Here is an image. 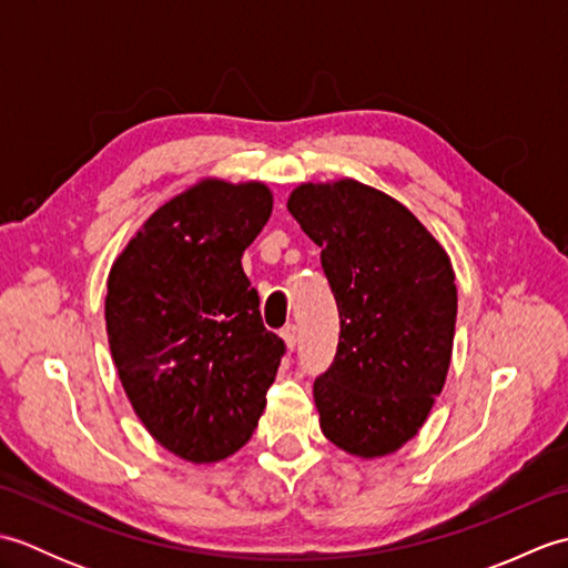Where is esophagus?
Instances as JSON below:
<instances>
[{
    "mask_svg": "<svg viewBox=\"0 0 568 568\" xmlns=\"http://www.w3.org/2000/svg\"><path fill=\"white\" fill-rule=\"evenodd\" d=\"M281 336H283V342H285V346H287V352H293V348L297 346V329H295V324H287V327L281 332Z\"/></svg>",
    "mask_w": 568,
    "mask_h": 568,
    "instance_id": "obj_1",
    "label": "esophagus"
}]
</instances>
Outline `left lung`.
<instances>
[{
  "instance_id": "8db88e82",
  "label": "left lung",
  "mask_w": 568,
  "mask_h": 568,
  "mask_svg": "<svg viewBox=\"0 0 568 568\" xmlns=\"http://www.w3.org/2000/svg\"><path fill=\"white\" fill-rule=\"evenodd\" d=\"M287 210L322 248L339 310L334 364L315 381L320 427L346 454L388 456L425 425L449 373L452 261L405 204L352 178L297 185Z\"/></svg>"
}]
</instances>
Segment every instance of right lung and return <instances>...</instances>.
I'll return each mask as SVG.
<instances>
[{"label":"right lung","instance_id":"1","mask_svg":"<svg viewBox=\"0 0 568 568\" xmlns=\"http://www.w3.org/2000/svg\"><path fill=\"white\" fill-rule=\"evenodd\" d=\"M271 212L268 185L204 178L141 224L106 277V336L129 403L192 464L251 439L285 354L241 268Z\"/></svg>","mask_w":568,"mask_h":568}]
</instances>
